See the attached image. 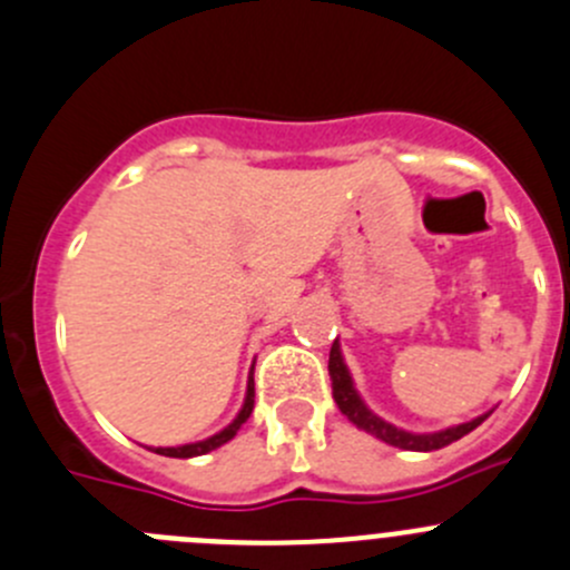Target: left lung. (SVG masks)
I'll list each match as a JSON object with an SVG mask.
<instances>
[{
  "instance_id": "obj_1",
  "label": "left lung",
  "mask_w": 570,
  "mask_h": 570,
  "mask_svg": "<svg viewBox=\"0 0 570 570\" xmlns=\"http://www.w3.org/2000/svg\"><path fill=\"white\" fill-rule=\"evenodd\" d=\"M328 375H331V390H334V401H336V406H340V412L345 414L353 425L364 429L367 434H373V438L384 440V443L395 445V449H403V451L445 449V445L456 443L460 438L471 434L473 429H476L479 423H484V417H488V414H482V417L471 420V423L451 425V429H445V432H434V434H412V432H403V429H395L392 423L381 420L379 414L370 412V409L364 406L362 397H358V392L353 390V379H351V373H347L345 362H342V351H340V342L336 340H334V345H331Z\"/></svg>"
}]
</instances>
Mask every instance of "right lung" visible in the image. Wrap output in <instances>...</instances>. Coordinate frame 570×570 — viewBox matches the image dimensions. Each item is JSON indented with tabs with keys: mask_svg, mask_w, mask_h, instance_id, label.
Returning <instances> with one entry per match:
<instances>
[{
	"mask_svg": "<svg viewBox=\"0 0 570 570\" xmlns=\"http://www.w3.org/2000/svg\"><path fill=\"white\" fill-rule=\"evenodd\" d=\"M253 403H256V390H253V373H250V381H247L245 406H242V412L236 414V420L228 425V429H223V432L214 434V438L203 440V443L178 445V449H150V451H156V454H161V456H178V460H189V456H203V454H208V451L219 449V445H225V443H228V440L236 438V432H239V429H242V423H245V420L250 417Z\"/></svg>",
	"mask_w": 570,
	"mask_h": 570,
	"instance_id": "obj_1",
	"label": "right lung"
}]
</instances>
